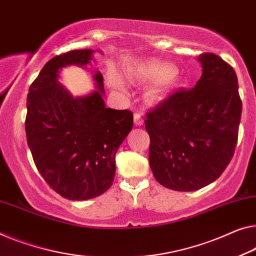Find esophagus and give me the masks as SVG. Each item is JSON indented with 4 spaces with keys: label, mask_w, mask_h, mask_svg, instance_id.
<instances>
[{
    "label": "esophagus",
    "mask_w": 256,
    "mask_h": 256,
    "mask_svg": "<svg viewBox=\"0 0 256 256\" xmlns=\"http://www.w3.org/2000/svg\"><path fill=\"white\" fill-rule=\"evenodd\" d=\"M134 123H136V125H138V126L144 125V117L139 112H134Z\"/></svg>",
    "instance_id": "1"
}]
</instances>
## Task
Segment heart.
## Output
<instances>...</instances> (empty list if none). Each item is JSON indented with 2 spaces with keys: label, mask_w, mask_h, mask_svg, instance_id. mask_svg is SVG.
Masks as SVG:
<instances>
[{
  "label": "heart",
  "mask_w": 256,
  "mask_h": 256,
  "mask_svg": "<svg viewBox=\"0 0 256 256\" xmlns=\"http://www.w3.org/2000/svg\"><path fill=\"white\" fill-rule=\"evenodd\" d=\"M147 71L150 72V74H166V72H169L170 70L166 68H162L158 66H150V68H147ZM108 80H109V84L112 87L124 90L123 82H120V78H118L117 76L114 74V72H110V74H108Z\"/></svg>",
  "instance_id": "heart-1"
}]
</instances>
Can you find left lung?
<instances>
[{"label":"left lung","mask_w":256,"mask_h":256,"mask_svg":"<svg viewBox=\"0 0 256 256\" xmlns=\"http://www.w3.org/2000/svg\"><path fill=\"white\" fill-rule=\"evenodd\" d=\"M202 76L147 112L150 166L160 184L190 192L215 182L230 163L238 140L242 100L238 78L218 55L199 56Z\"/></svg>","instance_id":"1"}]
</instances>
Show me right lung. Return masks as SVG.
Listing matches in <instances>:
<instances>
[{
    "mask_svg": "<svg viewBox=\"0 0 256 256\" xmlns=\"http://www.w3.org/2000/svg\"><path fill=\"white\" fill-rule=\"evenodd\" d=\"M93 50H71L52 57L30 86L25 131L36 169L56 193L68 200L104 194L115 178V155L133 126L128 109L106 108L104 77L96 90L74 98L57 82L68 66L85 68Z\"/></svg>",
    "mask_w": 256,
    "mask_h": 256,
    "instance_id": "1",
    "label": "right lung"
}]
</instances>
